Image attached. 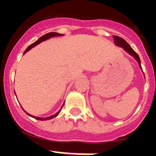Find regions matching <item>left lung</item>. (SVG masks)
Listing matches in <instances>:
<instances>
[{
	"mask_svg": "<svg viewBox=\"0 0 156 156\" xmlns=\"http://www.w3.org/2000/svg\"><path fill=\"white\" fill-rule=\"evenodd\" d=\"M113 38H114V42H115V44L117 45V46H119V47H122V48H123V49H124L126 51H127L129 55H131L133 56V57L136 60H137V62H138V64H139V66H140V67L141 68V66H140V58H139L138 55H137V54L133 50V48L129 46V44H128V43L126 42L124 39H122V37H118V36H113Z\"/></svg>",
	"mask_w": 156,
	"mask_h": 156,
	"instance_id": "1",
	"label": "left lung"
}]
</instances>
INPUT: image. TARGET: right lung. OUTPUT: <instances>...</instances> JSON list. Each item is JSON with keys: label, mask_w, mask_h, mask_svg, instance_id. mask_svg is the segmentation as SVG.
<instances>
[{"label": "right lung", "mask_w": 156, "mask_h": 156, "mask_svg": "<svg viewBox=\"0 0 156 156\" xmlns=\"http://www.w3.org/2000/svg\"><path fill=\"white\" fill-rule=\"evenodd\" d=\"M62 34H58V33H54V32H52V33H48V34H45V35H44V36H42V37H40L39 39L37 40V41H35V42H34V43H33V44H30V46H29L28 48H27V49H26V51H25L24 54L26 53V52H27V51H28L29 50H30V49H31L32 48H34V46H36V45H37V44H40V43H41V42H42V41H45V40H48V39H49V38H50V37H56V36H62ZM62 106H63V105H62ZM60 111H61V110H60ZM60 111H58V112L57 113H56V114H55V115H51V116L47 117V118H40V117H36V116H33V115H30V114H28V113H27H27L28 114V115H30V116L34 117V118H35L36 119H38V120H48V119H53V118H55V117H56V116H57V115H58V113H59V112H60Z\"/></svg>", "instance_id": "obj_1"}]
</instances>
